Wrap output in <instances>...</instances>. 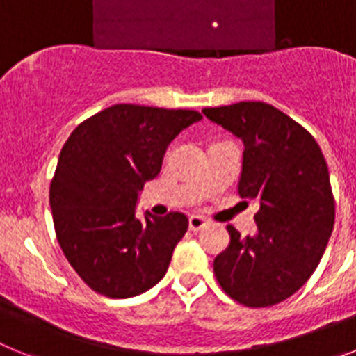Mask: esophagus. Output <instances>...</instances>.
Wrapping results in <instances>:
<instances>
[{
    "label": "esophagus",
    "mask_w": 356,
    "mask_h": 356,
    "mask_svg": "<svg viewBox=\"0 0 356 356\" xmlns=\"http://www.w3.org/2000/svg\"><path fill=\"white\" fill-rule=\"evenodd\" d=\"M207 226H209V221H207L205 217H200V216L188 217V229H191V232H200V229L207 228Z\"/></svg>",
    "instance_id": "esophagus-1"
}]
</instances>
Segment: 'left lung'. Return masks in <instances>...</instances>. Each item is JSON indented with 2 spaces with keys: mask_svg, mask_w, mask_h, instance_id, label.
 I'll return each instance as SVG.
<instances>
[{
  "mask_svg": "<svg viewBox=\"0 0 356 356\" xmlns=\"http://www.w3.org/2000/svg\"><path fill=\"white\" fill-rule=\"evenodd\" d=\"M244 144L238 196L253 200V235L226 226L229 244L213 260L222 291L251 308L271 307L300 291L325 253L335 221L330 172L316 139L262 102L203 108Z\"/></svg>",
  "mask_w": 356,
  "mask_h": 356,
  "instance_id": "obj_1",
  "label": "left lung"
}]
</instances>
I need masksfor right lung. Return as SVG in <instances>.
<instances>
[{"label": "right lung", "mask_w": 356, "mask_h": 356, "mask_svg": "<svg viewBox=\"0 0 356 356\" xmlns=\"http://www.w3.org/2000/svg\"><path fill=\"white\" fill-rule=\"evenodd\" d=\"M196 110L114 105L69 135L49 187L58 244L85 284L106 298L143 294L163 278L188 228L181 212L144 213V184L159 176L169 144L201 121Z\"/></svg>", "instance_id": "obj_1"}]
</instances>
